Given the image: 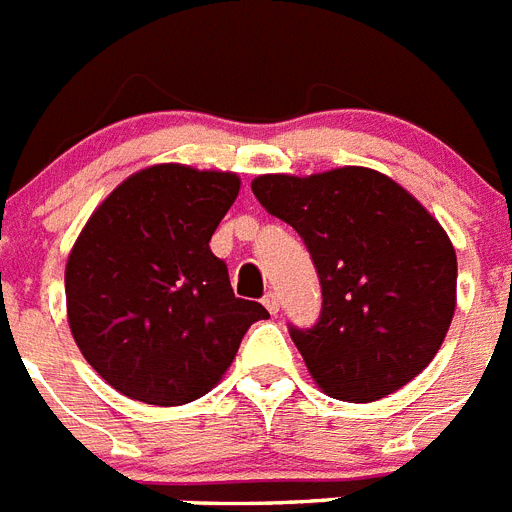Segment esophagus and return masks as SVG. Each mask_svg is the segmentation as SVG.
I'll use <instances>...</instances> for the list:
<instances>
[{
	"instance_id": "obj_1",
	"label": "esophagus",
	"mask_w": 512,
	"mask_h": 512,
	"mask_svg": "<svg viewBox=\"0 0 512 512\" xmlns=\"http://www.w3.org/2000/svg\"><path fill=\"white\" fill-rule=\"evenodd\" d=\"M263 304H265V309H268L270 315H276L278 309H281V302H278L276 291H268V294L263 296Z\"/></svg>"
}]
</instances>
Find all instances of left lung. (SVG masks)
Instances as JSON below:
<instances>
[{
  "label": "left lung",
  "mask_w": 512,
  "mask_h": 512,
  "mask_svg": "<svg viewBox=\"0 0 512 512\" xmlns=\"http://www.w3.org/2000/svg\"><path fill=\"white\" fill-rule=\"evenodd\" d=\"M252 192L302 236L322 289L312 328L291 341L322 390L341 401L385 398L440 351L455 312L458 263L440 223L380 171L265 174Z\"/></svg>",
  "instance_id": "obj_1"
}]
</instances>
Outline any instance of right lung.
<instances>
[{"instance_id":"right-lung-1","label":"right lung","mask_w":512,"mask_h":512,"mask_svg":"<svg viewBox=\"0 0 512 512\" xmlns=\"http://www.w3.org/2000/svg\"><path fill=\"white\" fill-rule=\"evenodd\" d=\"M239 176L161 163L137 171L85 223L64 291L75 343L111 388L150 406L208 393L234 362L260 302L234 296L210 236Z\"/></svg>"}]
</instances>
